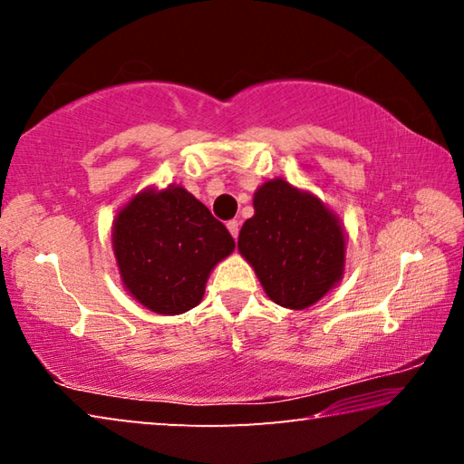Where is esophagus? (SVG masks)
<instances>
[{
  "mask_svg": "<svg viewBox=\"0 0 464 464\" xmlns=\"http://www.w3.org/2000/svg\"><path fill=\"white\" fill-rule=\"evenodd\" d=\"M227 227H229L233 237L237 239L239 237V221H229V223H227Z\"/></svg>",
  "mask_w": 464,
  "mask_h": 464,
  "instance_id": "esophagus-1",
  "label": "esophagus"
}]
</instances>
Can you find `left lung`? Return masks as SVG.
I'll return each mask as SVG.
<instances>
[{
    "mask_svg": "<svg viewBox=\"0 0 464 464\" xmlns=\"http://www.w3.org/2000/svg\"><path fill=\"white\" fill-rule=\"evenodd\" d=\"M256 215L243 223L237 247L254 266L274 303L304 309L343 272V231L315 196L285 179L266 182L254 196Z\"/></svg>",
    "mask_w": 464,
    "mask_h": 464,
    "instance_id": "obj_1",
    "label": "left lung"
}]
</instances>
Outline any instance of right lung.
<instances>
[{
    "label": "right lung",
    "instance_id": "right-lung-1",
    "mask_svg": "<svg viewBox=\"0 0 464 464\" xmlns=\"http://www.w3.org/2000/svg\"><path fill=\"white\" fill-rule=\"evenodd\" d=\"M112 237L124 286L161 315L194 309L210 270L235 249L227 227L179 186L135 196Z\"/></svg>",
    "mask_w": 464,
    "mask_h": 464
}]
</instances>
